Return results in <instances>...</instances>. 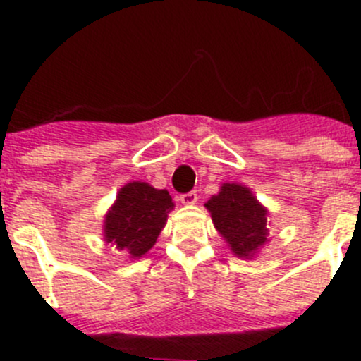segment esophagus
I'll list each match as a JSON object with an SVG mask.
<instances>
[{
    "instance_id": "obj_1",
    "label": "esophagus",
    "mask_w": 361,
    "mask_h": 361,
    "mask_svg": "<svg viewBox=\"0 0 361 361\" xmlns=\"http://www.w3.org/2000/svg\"><path fill=\"white\" fill-rule=\"evenodd\" d=\"M197 192L192 190V192H187V194H181L180 195V201L181 204H187V206H192V204L197 202Z\"/></svg>"
}]
</instances>
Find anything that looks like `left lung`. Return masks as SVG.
I'll use <instances>...</instances> for the list:
<instances>
[{"instance_id": "1", "label": "left lung", "mask_w": 361, "mask_h": 361, "mask_svg": "<svg viewBox=\"0 0 361 361\" xmlns=\"http://www.w3.org/2000/svg\"><path fill=\"white\" fill-rule=\"evenodd\" d=\"M204 206L214 228L239 258H251L267 243V209L245 185L224 183Z\"/></svg>"}]
</instances>
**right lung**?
Segmentation results:
<instances>
[{"mask_svg": "<svg viewBox=\"0 0 361 361\" xmlns=\"http://www.w3.org/2000/svg\"><path fill=\"white\" fill-rule=\"evenodd\" d=\"M173 207L167 190H157L145 181H130L120 188L106 213L104 239L129 258L143 257L154 248Z\"/></svg>", "mask_w": 361, "mask_h": 361, "instance_id": "obj_1", "label": "right lung"}]
</instances>
